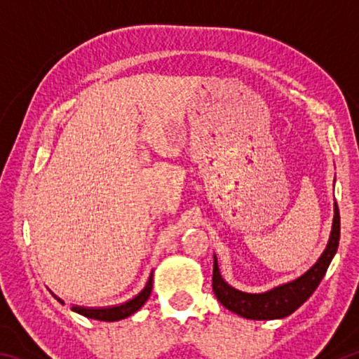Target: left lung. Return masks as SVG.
<instances>
[{
	"instance_id": "obj_1",
	"label": "left lung",
	"mask_w": 359,
	"mask_h": 359,
	"mask_svg": "<svg viewBox=\"0 0 359 359\" xmlns=\"http://www.w3.org/2000/svg\"><path fill=\"white\" fill-rule=\"evenodd\" d=\"M340 238V215L337 203H334V218L330 241L325 252L321 253L317 263H315L306 274L294 278L288 283L278 285L264 293H244L231 287L223 280L218 269L217 257H214V276H212V288L217 299L220 301L228 311L241 315L248 320H277L285 318L299 309L325 277L327 266L337 252Z\"/></svg>"
}]
</instances>
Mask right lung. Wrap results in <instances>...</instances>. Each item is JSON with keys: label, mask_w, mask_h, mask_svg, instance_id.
I'll use <instances>...</instances> for the list:
<instances>
[{"label": "right lung", "mask_w": 359, "mask_h": 359, "mask_svg": "<svg viewBox=\"0 0 359 359\" xmlns=\"http://www.w3.org/2000/svg\"><path fill=\"white\" fill-rule=\"evenodd\" d=\"M151 282H154V274H150L149 282H147V285H145L141 293L133 297V299L126 301L123 304H120V306L98 307V309L72 306V311L83 315V317H87V318H93V320H100V321H118V320H123L126 317H130V315H133L135 312H137L139 309L144 306L145 301L149 299V296L151 293ZM53 296H55V294H53ZM57 299H58V297H57Z\"/></svg>", "instance_id": "right-lung-1"}]
</instances>
